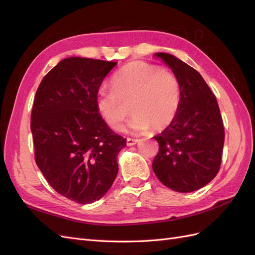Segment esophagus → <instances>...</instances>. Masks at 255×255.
Returning <instances> with one entry per match:
<instances>
[{"mask_svg": "<svg viewBox=\"0 0 255 255\" xmlns=\"http://www.w3.org/2000/svg\"><path fill=\"white\" fill-rule=\"evenodd\" d=\"M138 141V139H136V138H127V144L128 145H134L136 144Z\"/></svg>", "mask_w": 255, "mask_h": 255, "instance_id": "34e87169", "label": "esophagus"}]
</instances>
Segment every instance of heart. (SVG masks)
Segmentation results:
<instances>
[{"label": "heart", "instance_id": "obj_1", "mask_svg": "<svg viewBox=\"0 0 255 255\" xmlns=\"http://www.w3.org/2000/svg\"><path fill=\"white\" fill-rule=\"evenodd\" d=\"M113 89H99L96 96L98 113L112 128L119 130L134 113L129 128L142 132L161 130L176 118L181 106V84L176 76L163 68L134 60L123 66L112 78Z\"/></svg>", "mask_w": 255, "mask_h": 255}]
</instances>
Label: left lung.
I'll list each match as a JSON object with an SVG mask.
<instances>
[{
	"mask_svg": "<svg viewBox=\"0 0 255 255\" xmlns=\"http://www.w3.org/2000/svg\"><path fill=\"white\" fill-rule=\"evenodd\" d=\"M181 84V106L170 126L155 136L159 149L152 168L165 186L191 192L218 173L225 128L216 97L194 68L168 53H156Z\"/></svg>",
	"mask_w": 255,
	"mask_h": 255,
	"instance_id": "1",
	"label": "left lung"
}]
</instances>
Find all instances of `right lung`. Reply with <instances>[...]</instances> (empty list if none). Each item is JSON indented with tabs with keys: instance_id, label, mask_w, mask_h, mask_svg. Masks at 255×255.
<instances>
[{
	"instance_id": "right-lung-1",
	"label": "right lung",
	"mask_w": 255,
	"mask_h": 255,
	"mask_svg": "<svg viewBox=\"0 0 255 255\" xmlns=\"http://www.w3.org/2000/svg\"><path fill=\"white\" fill-rule=\"evenodd\" d=\"M114 61L69 57L54 67L36 91L32 115L35 160L45 180L69 200L101 199L117 176V155L127 139L98 113L96 96Z\"/></svg>"
}]
</instances>
